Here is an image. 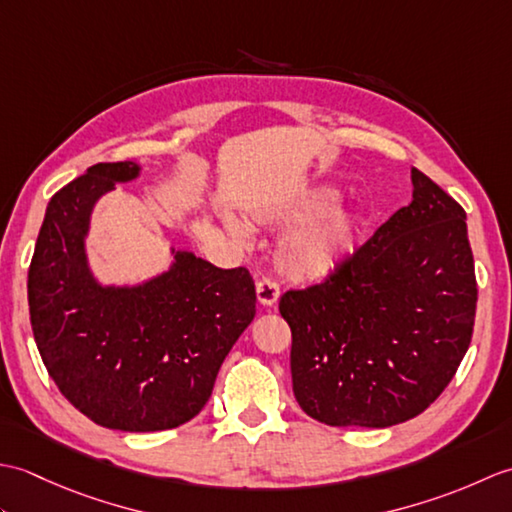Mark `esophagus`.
<instances>
[{"label": "esophagus", "instance_id": "esophagus-1", "mask_svg": "<svg viewBox=\"0 0 512 512\" xmlns=\"http://www.w3.org/2000/svg\"><path fill=\"white\" fill-rule=\"evenodd\" d=\"M255 292H257V301H259V306H264V308L275 306L277 299H279V286L275 284L273 279H262V281H257V288H255Z\"/></svg>", "mask_w": 512, "mask_h": 512}]
</instances>
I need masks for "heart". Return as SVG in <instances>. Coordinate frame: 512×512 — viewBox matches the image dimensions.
Listing matches in <instances>:
<instances>
[{"label": "heart", "instance_id": "1", "mask_svg": "<svg viewBox=\"0 0 512 512\" xmlns=\"http://www.w3.org/2000/svg\"><path fill=\"white\" fill-rule=\"evenodd\" d=\"M336 198H339V193L334 189L314 187L303 191L292 202L253 213V220L268 228L306 224L288 233L275 250L277 273L288 279L290 284H319V281L336 273L345 262V257L350 255L358 235V226H361V215L354 209H345V206L330 212ZM226 228L237 242H248L250 239L248 228L235 217H226Z\"/></svg>", "mask_w": 512, "mask_h": 512}]
</instances>
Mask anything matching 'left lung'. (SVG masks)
<instances>
[{"label":"left lung","instance_id":"obj_1","mask_svg":"<svg viewBox=\"0 0 512 512\" xmlns=\"http://www.w3.org/2000/svg\"><path fill=\"white\" fill-rule=\"evenodd\" d=\"M413 200L323 284L290 290L292 391L330 427L385 429L416 418L458 372L477 284L466 213L422 171Z\"/></svg>","mask_w":512,"mask_h":512}]
</instances>
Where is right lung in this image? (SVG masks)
<instances>
[{
  "label": "right lung",
  "mask_w": 512,
  "mask_h": 512,
  "mask_svg": "<svg viewBox=\"0 0 512 512\" xmlns=\"http://www.w3.org/2000/svg\"><path fill=\"white\" fill-rule=\"evenodd\" d=\"M138 176V162H99L52 195L28 270V306L61 394L101 427L145 433L202 411L255 317V286L246 268H217L173 246L162 273L101 284L85 244L94 206Z\"/></svg>",
  "instance_id": "obj_1"
}]
</instances>
